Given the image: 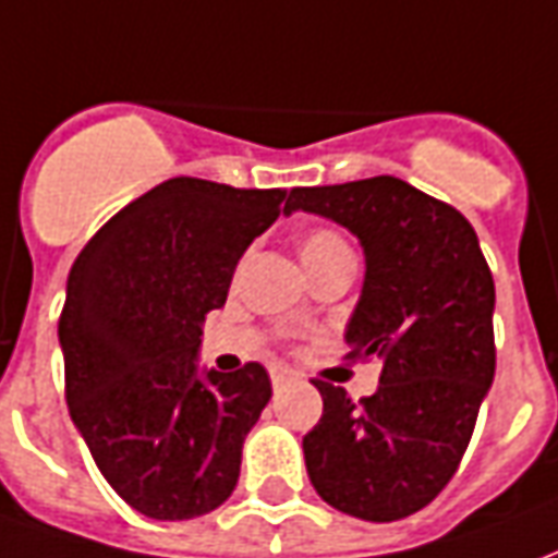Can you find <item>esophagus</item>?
Masks as SVG:
<instances>
[{"instance_id":"obj_1","label":"esophagus","mask_w":558,"mask_h":558,"mask_svg":"<svg viewBox=\"0 0 558 558\" xmlns=\"http://www.w3.org/2000/svg\"><path fill=\"white\" fill-rule=\"evenodd\" d=\"M292 379V374L287 371V367H271V386L280 388V386H287Z\"/></svg>"}]
</instances>
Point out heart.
<instances>
[{
    "label": "heart",
    "mask_w": 558,
    "mask_h": 558,
    "mask_svg": "<svg viewBox=\"0 0 558 558\" xmlns=\"http://www.w3.org/2000/svg\"><path fill=\"white\" fill-rule=\"evenodd\" d=\"M299 254H302L304 268L311 275H316V271L335 266L340 259H352V247L338 230H331V227H314V230L302 232Z\"/></svg>",
    "instance_id": "obj_1"
}]
</instances>
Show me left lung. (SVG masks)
<instances>
[{
	"mask_svg": "<svg viewBox=\"0 0 558 558\" xmlns=\"http://www.w3.org/2000/svg\"><path fill=\"white\" fill-rule=\"evenodd\" d=\"M295 208L359 235L367 271L347 359L383 362L371 398L314 383L323 418L302 442L307 475L343 514L403 520L454 478L493 383L490 266L454 206L395 175L292 187L283 211Z\"/></svg>",
	"mask_w": 558,
	"mask_h": 558,
	"instance_id": "left-lung-1",
	"label": "left lung"
}]
</instances>
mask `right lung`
Segmentation results:
<instances>
[{
	"label": "right lung",
	"instance_id": "add662e5",
	"mask_svg": "<svg viewBox=\"0 0 558 558\" xmlns=\"http://www.w3.org/2000/svg\"><path fill=\"white\" fill-rule=\"evenodd\" d=\"M283 199V187L167 179L71 266L59 316L68 410L107 484L151 520L208 514L235 490L271 379L259 362L199 374L196 352L206 314L223 307Z\"/></svg>",
	"mask_w": 558,
	"mask_h": 558
}]
</instances>
